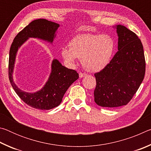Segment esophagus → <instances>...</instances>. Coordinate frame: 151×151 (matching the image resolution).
<instances>
[{
	"mask_svg": "<svg viewBox=\"0 0 151 151\" xmlns=\"http://www.w3.org/2000/svg\"><path fill=\"white\" fill-rule=\"evenodd\" d=\"M86 73H79V77L80 78H83V77H84V76H86Z\"/></svg>",
	"mask_w": 151,
	"mask_h": 151,
	"instance_id": "1",
	"label": "esophagus"
}]
</instances>
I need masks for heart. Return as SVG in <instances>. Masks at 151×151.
I'll use <instances>...</instances> for the list:
<instances>
[{
	"label": "heart",
	"instance_id": "b5f03b06",
	"mask_svg": "<svg viewBox=\"0 0 151 151\" xmlns=\"http://www.w3.org/2000/svg\"><path fill=\"white\" fill-rule=\"evenodd\" d=\"M115 43L109 35L82 34L70 40L69 47L61 49V56L67 64L73 65L76 58L82 59L84 68L97 72L105 67L113 55Z\"/></svg>",
	"mask_w": 151,
	"mask_h": 151
}]
</instances>
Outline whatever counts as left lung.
I'll list each match as a JSON object with an SVG mask.
<instances>
[{"instance_id":"left-lung-1","label":"left lung","mask_w":151,"mask_h":151,"mask_svg":"<svg viewBox=\"0 0 151 151\" xmlns=\"http://www.w3.org/2000/svg\"><path fill=\"white\" fill-rule=\"evenodd\" d=\"M118 52L100 72L94 74L96 85L94 102L103 107L126 105L137 93L145 75L142 42L127 27L116 26Z\"/></svg>"}]
</instances>
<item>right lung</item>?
<instances>
[{
	"label": "right lung",
	"instance_id": "obj_1",
	"mask_svg": "<svg viewBox=\"0 0 151 151\" xmlns=\"http://www.w3.org/2000/svg\"><path fill=\"white\" fill-rule=\"evenodd\" d=\"M60 25L46 19H37L18 33L14 39L9 52V77L12 88L20 99L32 108L50 110L58 106L69 86L78 78L76 70L63 66L57 59L51 65V73L45 86L35 93H27L18 87L13 81V70L17 51L29 38L39 39L52 43Z\"/></svg>",
	"mask_w": 151,
	"mask_h": 151
}]
</instances>
